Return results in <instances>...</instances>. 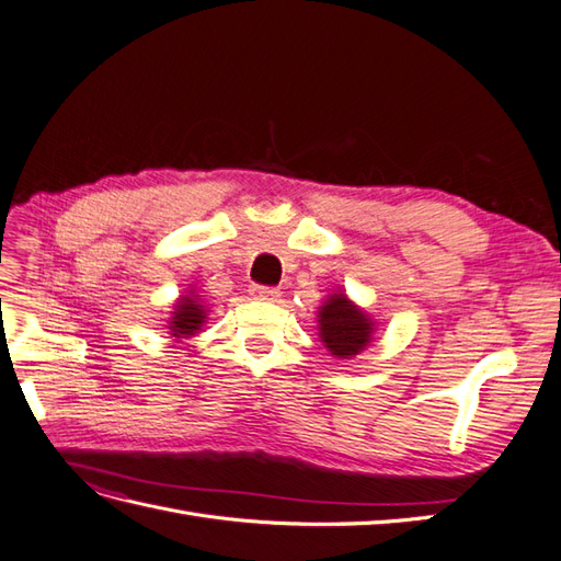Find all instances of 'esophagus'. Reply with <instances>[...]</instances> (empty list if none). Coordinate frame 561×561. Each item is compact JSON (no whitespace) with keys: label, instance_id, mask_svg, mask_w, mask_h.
Here are the masks:
<instances>
[{"label":"esophagus","instance_id":"obj_1","mask_svg":"<svg viewBox=\"0 0 561 561\" xmlns=\"http://www.w3.org/2000/svg\"><path fill=\"white\" fill-rule=\"evenodd\" d=\"M250 295L254 299H262V301H276L280 297V290L276 287H264V285H252L250 287Z\"/></svg>","mask_w":561,"mask_h":561}]
</instances>
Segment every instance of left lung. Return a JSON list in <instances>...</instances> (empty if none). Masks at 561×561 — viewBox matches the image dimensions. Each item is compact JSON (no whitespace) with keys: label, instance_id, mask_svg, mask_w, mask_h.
I'll use <instances>...</instances> for the list:
<instances>
[{"label":"left lung","instance_id":"obj_1","mask_svg":"<svg viewBox=\"0 0 561 561\" xmlns=\"http://www.w3.org/2000/svg\"><path fill=\"white\" fill-rule=\"evenodd\" d=\"M377 320L346 293H332L318 309V336L336 360L360 355L375 339Z\"/></svg>","mask_w":561,"mask_h":561}]
</instances>
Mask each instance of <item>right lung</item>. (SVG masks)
I'll use <instances>...</instances> for the list:
<instances>
[{
    "instance_id": "right-lung-1",
    "label": "right lung",
    "mask_w": 561,
    "mask_h": 561,
    "mask_svg": "<svg viewBox=\"0 0 561 561\" xmlns=\"http://www.w3.org/2000/svg\"><path fill=\"white\" fill-rule=\"evenodd\" d=\"M208 313L210 311L206 307V301H203L196 287H190V290H184L175 299L171 318L165 322V330L175 339V342H182V339L196 336L201 332V328L206 325Z\"/></svg>"
}]
</instances>
